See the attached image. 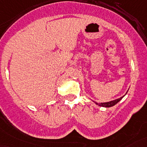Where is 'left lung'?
Here are the masks:
<instances>
[{"instance_id": "left-lung-1", "label": "left lung", "mask_w": 147, "mask_h": 147, "mask_svg": "<svg viewBox=\"0 0 147 147\" xmlns=\"http://www.w3.org/2000/svg\"><path fill=\"white\" fill-rule=\"evenodd\" d=\"M127 91H128V90H127ZM127 92H126V94H125V95H124V96H121V97H120V98H119V99L109 101V102H94H94H95V103H96V105H98V106H100V107H107V108H109V107H113V106H115V105L116 104V103H118V102H119V101L121 100V99L123 98L124 96H125V95L127 94Z\"/></svg>"}]
</instances>
